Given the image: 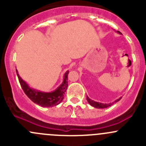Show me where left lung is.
I'll return each mask as SVG.
<instances>
[{
	"mask_svg": "<svg viewBox=\"0 0 146 146\" xmlns=\"http://www.w3.org/2000/svg\"><path fill=\"white\" fill-rule=\"evenodd\" d=\"M117 33L119 34H121L120 32H119V31H117ZM121 99V98H119V99H117V100H115L114 102H113L112 103H109V104H106V103H102V102H95L94 100H92L91 99H90L89 98H88V96H87V101L88 102V103H89L90 104L91 106H92L93 107H95V108H97V109H104V108H107V107H110L111 105H112L113 103L114 102H117L120 100Z\"/></svg>",
	"mask_w": 146,
	"mask_h": 146,
	"instance_id": "obj_1",
	"label": "left lung"
}]
</instances>
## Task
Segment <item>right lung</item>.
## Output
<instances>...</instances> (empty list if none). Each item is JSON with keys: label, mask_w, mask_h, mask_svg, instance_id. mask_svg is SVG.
I'll list each match as a JSON object with an SVG mask.
<instances>
[{"label": "right lung", "mask_w": 146, "mask_h": 146, "mask_svg": "<svg viewBox=\"0 0 146 146\" xmlns=\"http://www.w3.org/2000/svg\"><path fill=\"white\" fill-rule=\"evenodd\" d=\"M17 77L20 85L23 88V91L26 95L35 104H39L43 107H52L54 106L58 105L64 100V94L67 90L68 87V74L69 71L65 73L64 76V80L62 83L54 91L51 92H42L41 90L32 88L25 80L22 79L20 75L18 74V71L16 69Z\"/></svg>", "instance_id": "right-lung-1"}]
</instances>
